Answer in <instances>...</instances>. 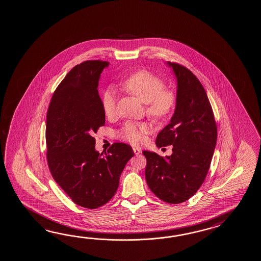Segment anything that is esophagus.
Segmentation results:
<instances>
[{
    "instance_id": "34e87169",
    "label": "esophagus",
    "mask_w": 261,
    "mask_h": 261,
    "mask_svg": "<svg viewBox=\"0 0 261 261\" xmlns=\"http://www.w3.org/2000/svg\"><path fill=\"white\" fill-rule=\"evenodd\" d=\"M133 150H134V154H135V155H139L140 153H141V149H140V148H138V147H134V148H133Z\"/></svg>"
}]
</instances>
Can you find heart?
I'll use <instances>...</instances> for the list:
<instances>
[{
	"instance_id": "obj_1",
	"label": "heart",
	"mask_w": 261,
	"mask_h": 261,
	"mask_svg": "<svg viewBox=\"0 0 261 261\" xmlns=\"http://www.w3.org/2000/svg\"><path fill=\"white\" fill-rule=\"evenodd\" d=\"M122 87L133 94L142 102L147 103L146 112L154 119L162 120L168 117L176 106V94L169 89H164V81L147 70L136 71L122 82ZM116 96L113 88H107L102 94L101 105L104 115L113 117L115 114ZM149 127L146 123L126 122L116 133L118 139L132 145L142 144Z\"/></svg>"
}]
</instances>
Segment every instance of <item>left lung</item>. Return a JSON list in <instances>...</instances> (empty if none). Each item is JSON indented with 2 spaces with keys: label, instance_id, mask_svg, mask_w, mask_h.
Listing matches in <instances>:
<instances>
[{
  "label": "left lung",
  "instance_id": "obj_1",
  "mask_svg": "<svg viewBox=\"0 0 261 261\" xmlns=\"http://www.w3.org/2000/svg\"><path fill=\"white\" fill-rule=\"evenodd\" d=\"M176 79V102L170 123L156 138L158 147L172 145V155L143 151L146 180L160 199L178 204L188 200L206 178L217 141V127L199 80L181 65L167 62Z\"/></svg>",
  "mask_w": 261,
  "mask_h": 261
}]
</instances>
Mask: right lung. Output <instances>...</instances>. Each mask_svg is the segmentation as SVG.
<instances>
[{
    "mask_svg": "<svg viewBox=\"0 0 261 261\" xmlns=\"http://www.w3.org/2000/svg\"><path fill=\"white\" fill-rule=\"evenodd\" d=\"M108 66L95 60L73 67L54 93L46 121L51 176L75 204L91 210L112 199L134 155L132 146L123 143H115L104 154L95 148L93 135L105 124L98 81Z\"/></svg>",
    "mask_w": 261,
    "mask_h": 261,
    "instance_id": "1",
    "label": "right lung"
}]
</instances>
